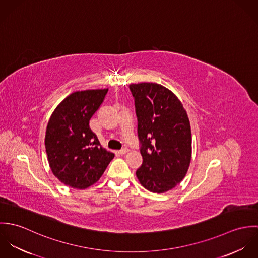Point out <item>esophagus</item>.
Returning a JSON list of instances; mask_svg holds the SVG:
<instances>
[{
	"instance_id": "esophagus-1",
	"label": "esophagus",
	"mask_w": 258,
	"mask_h": 258,
	"mask_svg": "<svg viewBox=\"0 0 258 258\" xmlns=\"http://www.w3.org/2000/svg\"><path fill=\"white\" fill-rule=\"evenodd\" d=\"M128 149H126V148H124V149H122V150H120V151H118V154H120V155H125L126 153H128Z\"/></svg>"
}]
</instances>
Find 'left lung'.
<instances>
[{
  "label": "left lung",
  "instance_id": "1",
  "mask_svg": "<svg viewBox=\"0 0 258 258\" xmlns=\"http://www.w3.org/2000/svg\"><path fill=\"white\" fill-rule=\"evenodd\" d=\"M135 99L142 166L136 176L146 189L166 192L184 179L191 159L189 120L182 102L165 86L129 85Z\"/></svg>",
  "mask_w": 258,
  "mask_h": 258
}]
</instances>
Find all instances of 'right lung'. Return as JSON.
<instances>
[{
  "label": "right lung",
  "mask_w": 258,
  "mask_h": 258,
  "mask_svg": "<svg viewBox=\"0 0 258 258\" xmlns=\"http://www.w3.org/2000/svg\"><path fill=\"white\" fill-rule=\"evenodd\" d=\"M108 88L75 91L52 112L44 145L52 174L66 185L87 188L103 175L114 154L101 147L89 128Z\"/></svg>",
  "instance_id": "right-lung-1"
}]
</instances>
